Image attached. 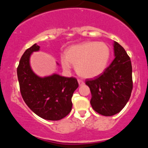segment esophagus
I'll return each instance as SVG.
<instances>
[{
    "instance_id": "obj_1",
    "label": "esophagus",
    "mask_w": 148,
    "mask_h": 148,
    "mask_svg": "<svg viewBox=\"0 0 148 148\" xmlns=\"http://www.w3.org/2000/svg\"><path fill=\"white\" fill-rule=\"evenodd\" d=\"M78 82H79V86H83V85L84 84V81H83L82 80H81V79H78Z\"/></svg>"
}]
</instances>
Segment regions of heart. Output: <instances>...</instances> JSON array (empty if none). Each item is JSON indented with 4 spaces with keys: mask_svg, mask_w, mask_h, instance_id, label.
I'll return each mask as SVG.
<instances>
[{
    "mask_svg": "<svg viewBox=\"0 0 148 148\" xmlns=\"http://www.w3.org/2000/svg\"><path fill=\"white\" fill-rule=\"evenodd\" d=\"M111 58V50L103 42H85L72 46L60 59L62 68L75 66L76 72L84 78H94L104 72Z\"/></svg>",
    "mask_w": 148,
    "mask_h": 148,
    "instance_id": "obj_1",
    "label": "heart"
}]
</instances>
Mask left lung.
Segmentation results:
<instances>
[{
	"mask_svg": "<svg viewBox=\"0 0 148 148\" xmlns=\"http://www.w3.org/2000/svg\"><path fill=\"white\" fill-rule=\"evenodd\" d=\"M114 53L115 59L102 74L85 81L91 92L92 107L104 116H111L121 111L130 99L133 89L130 56L116 42Z\"/></svg>",
	"mask_w": 148,
	"mask_h": 148,
	"instance_id": "left-lung-1",
	"label": "left lung"
}]
</instances>
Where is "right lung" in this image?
Returning <instances> with one entry per match:
<instances>
[{"label": "right lung", "instance_id": "obj_1", "mask_svg": "<svg viewBox=\"0 0 148 148\" xmlns=\"http://www.w3.org/2000/svg\"><path fill=\"white\" fill-rule=\"evenodd\" d=\"M40 47L33 45L23 54L17 67V77L23 99L30 109L40 118L59 120L70 113L72 97L79 87L76 78L53 74L37 76L30 68V54Z\"/></svg>", "mask_w": 148, "mask_h": 148}]
</instances>
